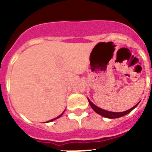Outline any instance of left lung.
I'll return each mask as SVG.
<instances>
[{"label":"left lung","instance_id":"1","mask_svg":"<svg viewBox=\"0 0 152 152\" xmlns=\"http://www.w3.org/2000/svg\"><path fill=\"white\" fill-rule=\"evenodd\" d=\"M88 102H89V104H90V106H91V108H92L93 110H95V112H96L98 114L102 116V117H104V118H110V119H112V118H121V117H123V116L126 115V114H128L129 113H130L133 109L136 108V107L137 106V105L140 103V102H139L137 105H135L133 107H132V108L129 109V110H128L126 111H123V112H112V111L106 110H103V109L98 107L97 106H95V104H93L92 102L90 101V99H88Z\"/></svg>","mask_w":152,"mask_h":152}]
</instances>
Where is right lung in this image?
I'll return each instance as SVG.
<instances>
[{"label":"right lung","instance_id":"add662e5","mask_svg":"<svg viewBox=\"0 0 152 152\" xmlns=\"http://www.w3.org/2000/svg\"><path fill=\"white\" fill-rule=\"evenodd\" d=\"M64 112H63V113H61V114H60L59 116H58V117H57V118H53V119H52V120H50V121H47V122H50V121H54V120H56V119H57V118H59L60 117H61L62 116V114H63V113H64Z\"/></svg>","mask_w":152,"mask_h":152}]
</instances>
